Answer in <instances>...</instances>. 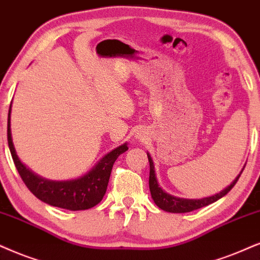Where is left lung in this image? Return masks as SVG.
<instances>
[{
	"mask_svg": "<svg viewBox=\"0 0 260 260\" xmlns=\"http://www.w3.org/2000/svg\"><path fill=\"white\" fill-rule=\"evenodd\" d=\"M147 158H149L150 162V177H149V186H150V192L151 197H152L154 204L158 206L159 209L164 210V211L173 212V213H183V212H190L193 210L200 209L203 206L210 205V204L217 202L218 199H221L222 197H224L226 193L231 190L233 187L235 186V183L238 182L240 175L244 172V169L241 170V173L239 174V176L236 177L231 183V186H228L224 188L222 192L217 193V194L208 197V198L203 199H183V198H176V197L170 196L168 193H166L164 190L158 186V182H157L156 174H154V166L152 162V158L150 157V154L147 153Z\"/></svg>",
	"mask_w": 260,
	"mask_h": 260,
	"instance_id": "8db88e82",
	"label": "left lung"
}]
</instances>
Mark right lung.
<instances>
[{"instance_id":"add662e5","label":"right lung","mask_w":260,"mask_h":260,"mask_svg":"<svg viewBox=\"0 0 260 260\" xmlns=\"http://www.w3.org/2000/svg\"><path fill=\"white\" fill-rule=\"evenodd\" d=\"M11 109L12 103L8 111V146L16 170L32 194L49 205L72 210V211L91 209L97 205L107 192L108 182H109L115 160L121 153L128 150L126 144L106 154L86 175L79 177L77 180H71V181H49V180L35 175L16 156L11 134Z\"/></svg>"}]
</instances>
